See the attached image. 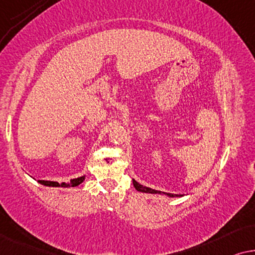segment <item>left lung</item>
Returning a JSON list of instances; mask_svg holds the SVG:
<instances>
[{
    "mask_svg": "<svg viewBox=\"0 0 255 255\" xmlns=\"http://www.w3.org/2000/svg\"><path fill=\"white\" fill-rule=\"evenodd\" d=\"M132 184H134V187L137 189L138 192H142V193H151V194H165L167 196H170V198H175V196H181V195H177V194H171V193H164V192H159V191H156V189H152V188H149V187H145V186L143 185H139L137 181L134 180L132 179Z\"/></svg>",
    "mask_w": 255,
    "mask_h": 255,
    "instance_id": "8db88e82",
    "label": "left lung"
}]
</instances>
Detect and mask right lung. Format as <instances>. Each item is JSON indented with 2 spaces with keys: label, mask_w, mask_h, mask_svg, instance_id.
<instances>
[{
  "label": "right lung",
  "mask_w": 255,
  "mask_h": 255,
  "mask_svg": "<svg viewBox=\"0 0 255 255\" xmlns=\"http://www.w3.org/2000/svg\"><path fill=\"white\" fill-rule=\"evenodd\" d=\"M84 179H85V175L76 179H71L70 182H62V184H59V182L56 181H48V180H39L38 182L44 186H48V187H60V186L61 187H76V186H78L84 181Z\"/></svg>",
  "instance_id": "add662e5"
}]
</instances>
